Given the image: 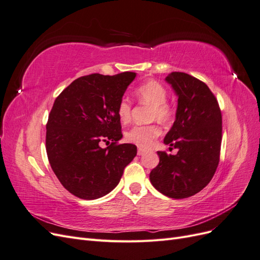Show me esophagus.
<instances>
[{
    "mask_svg": "<svg viewBox=\"0 0 260 260\" xmlns=\"http://www.w3.org/2000/svg\"><path fill=\"white\" fill-rule=\"evenodd\" d=\"M145 153V149L144 148H142V147H139L138 148V155L140 156V155H143Z\"/></svg>",
    "mask_w": 260,
    "mask_h": 260,
    "instance_id": "1",
    "label": "esophagus"
}]
</instances>
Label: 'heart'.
Instances as JSON below:
<instances>
[{"mask_svg": "<svg viewBox=\"0 0 260 260\" xmlns=\"http://www.w3.org/2000/svg\"><path fill=\"white\" fill-rule=\"evenodd\" d=\"M135 93L137 98L143 103L151 105L149 118L162 123L170 121L174 117V107L167 100V90L156 80H148L138 85ZM117 115L122 123L131 120V102L128 98H121L117 105ZM161 129L156 122L149 124H137L125 132V140L140 147H149L155 140L160 136Z\"/></svg>", "mask_w": 260, "mask_h": 260, "instance_id": "1", "label": "heart"}]
</instances>
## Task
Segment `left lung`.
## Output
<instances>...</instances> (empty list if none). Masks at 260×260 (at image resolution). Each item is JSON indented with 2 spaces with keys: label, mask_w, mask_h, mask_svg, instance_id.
Returning <instances> with one entry per match:
<instances>
[{
  "label": "left lung",
  "mask_w": 260,
  "mask_h": 260,
  "mask_svg": "<svg viewBox=\"0 0 260 260\" xmlns=\"http://www.w3.org/2000/svg\"><path fill=\"white\" fill-rule=\"evenodd\" d=\"M166 81L178 95L176 120L164 143L176 155L157 152L159 162L149 174L153 186L171 199L199 193L214 177L220 159L222 116L206 83L185 73L174 72Z\"/></svg>",
  "instance_id": "8db88e82"
}]
</instances>
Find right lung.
<instances>
[{"instance_id": "obj_1", "label": "right lung", "mask_w": 260, "mask_h": 260, "mask_svg": "<svg viewBox=\"0 0 260 260\" xmlns=\"http://www.w3.org/2000/svg\"><path fill=\"white\" fill-rule=\"evenodd\" d=\"M137 76L92 74L78 78L55 100L46 123L45 146L61 185L82 200H95L117 186L135 158V144L122 138L117 105ZM112 143L106 149L101 142Z\"/></svg>"}]
</instances>
